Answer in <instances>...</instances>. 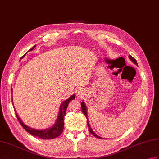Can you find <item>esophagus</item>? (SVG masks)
Instances as JSON below:
<instances>
[{
    "label": "esophagus",
    "instance_id": "obj_1",
    "mask_svg": "<svg viewBox=\"0 0 159 159\" xmlns=\"http://www.w3.org/2000/svg\"><path fill=\"white\" fill-rule=\"evenodd\" d=\"M76 94H77V96H80L81 94L80 93V92H76Z\"/></svg>",
    "mask_w": 159,
    "mask_h": 159
}]
</instances>
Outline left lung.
<instances>
[{
	"label": "left lung",
	"mask_w": 159,
	"mask_h": 159,
	"mask_svg": "<svg viewBox=\"0 0 159 159\" xmlns=\"http://www.w3.org/2000/svg\"><path fill=\"white\" fill-rule=\"evenodd\" d=\"M129 59H131V61H132V62H134V64H135L136 65H138L137 64V61H136V60L135 59H134L132 56L131 55H129ZM81 107H82V112H83V113L85 115V116H86V120H87V125H88V127H89V131H90V132H91V134H92L94 136H95L96 138H98V139H102V138L100 137V136H98L97 134H95V133L93 131V129H91V126H90V125H89V119H88V116H87V109H86V104H84V102H82V103H81Z\"/></svg>",
	"instance_id": "obj_1"
}]
</instances>
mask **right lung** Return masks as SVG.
Returning <instances> with one entry per match:
<instances>
[{"instance_id":"obj_1","label":"right lung","mask_w":159,"mask_h":159,"mask_svg":"<svg viewBox=\"0 0 159 159\" xmlns=\"http://www.w3.org/2000/svg\"><path fill=\"white\" fill-rule=\"evenodd\" d=\"M35 46H36V45L33 46L31 49H30L29 51L32 50L34 48ZM23 57H24V55L21 58H23ZM75 98V95H73L69 98L67 99L66 100L63 102L60 105V108H59V113L57 119L55 123L54 124L52 127H50L48 129H46L38 130V129H34L27 126L26 125L24 124L22 122L21 120H20V118H19V116L17 115L16 112H15V113H16V116L17 117L18 120H19L20 124L21 125V126L24 128V129L28 131V133L30 134L31 135L36 136V137H38V138H40V139H46H46H55V138H57L59 136H60L62 134L63 129H64V116L66 114V111L67 107L70 102L71 100H74Z\"/></svg>"}]
</instances>
